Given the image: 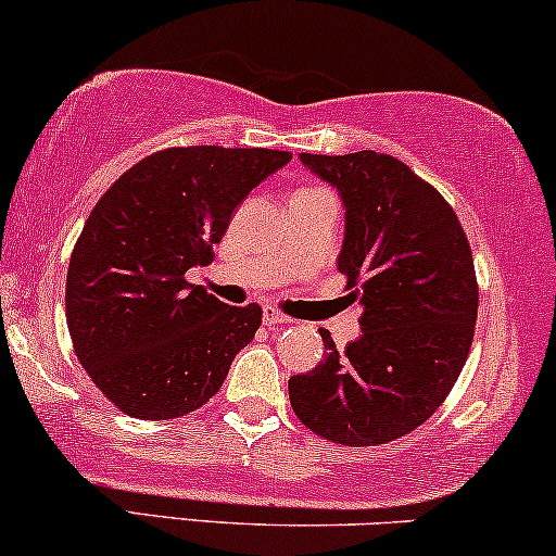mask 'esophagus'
I'll return each instance as SVG.
<instances>
[{
    "label": "esophagus",
    "instance_id": "34e87169",
    "mask_svg": "<svg viewBox=\"0 0 556 556\" xmlns=\"http://www.w3.org/2000/svg\"><path fill=\"white\" fill-rule=\"evenodd\" d=\"M285 323H292L285 313L274 311V307H264V326H285Z\"/></svg>",
    "mask_w": 556,
    "mask_h": 556
}]
</instances>
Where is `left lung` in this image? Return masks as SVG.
I'll list each match as a JSON object with an SVG mask.
<instances>
[{
	"label": "left lung",
	"instance_id": "left-lung-1",
	"mask_svg": "<svg viewBox=\"0 0 556 556\" xmlns=\"http://www.w3.org/2000/svg\"><path fill=\"white\" fill-rule=\"evenodd\" d=\"M300 159L346 205L339 271L364 333L341 354L320 328L326 359L290 379L292 410L333 444H388L426 424L462 375L480 302L472 249L439 189L390 153Z\"/></svg>",
	"mask_w": 556,
	"mask_h": 556
}]
</instances>
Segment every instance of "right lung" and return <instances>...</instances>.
<instances>
[{"label": "right lung", "mask_w": 556, "mask_h": 556, "mask_svg": "<svg viewBox=\"0 0 556 556\" xmlns=\"http://www.w3.org/2000/svg\"><path fill=\"white\" fill-rule=\"evenodd\" d=\"M292 153L177 146L132 164L100 197L66 274L76 359L125 416L181 418L220 390L230 362L262 326L189 285L213 262L230 215Z\"/></svg>", "instance_id": "right-lung-1"}]
</instances>
